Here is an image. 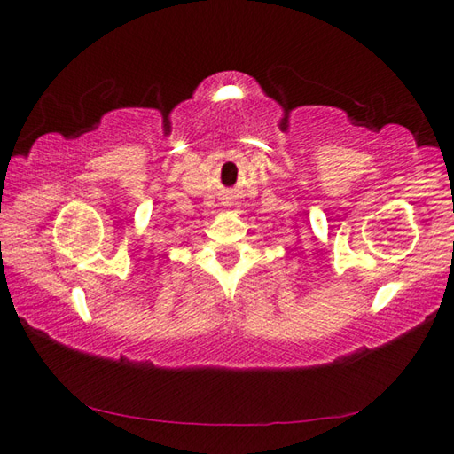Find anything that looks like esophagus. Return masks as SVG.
<instances>
[{
	"mask_svg": "<svg viewBox=\"0 0 454 454\" xmlns=\"http://www.w3.org/2000/svg\"><path fill=\"white\" fill-rule=\"evenodd\" d=\"M226 199H230V197H226ZM226 205H228V201H226Z\"/></svg>",
	"mask_w": 454,
	"mask_h": 454,
	"instance_id": "obj_1",
	"label": "esophagus"
}]
</instances>
